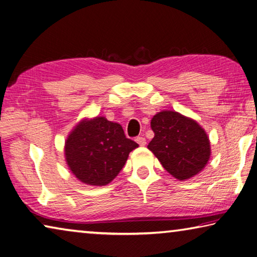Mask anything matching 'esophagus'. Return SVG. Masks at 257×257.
<instances>
[{
    "label": "esophagus",
    "instance_id": "obj_1",
    "mask_svg": "<svg viewBox=\"0 0 257 257\" xmlns=\"http://www.w3.org/2000/svg\"><path fill=\"white\" fill-rule=\"evenodd\" d=\"M136 142L139 146H145L146 145V139L144 137H137Z\"/></svg>",
    "mask_w": 257,
    "mask_h": 257
}]
</instances>
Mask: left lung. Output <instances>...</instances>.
I'll return each instance as SVG.
<instances>
[{
  "label": "left lung",
  "instance_id": "left-lung-1",
  "mask_svg": "<svg viewBox=\"0 0 257 257\" xmlns=\"http://www.w3.org/2000/svg\"><path fill=\"white\" fill-rule=\"evenodd\" d=\"M154 138L147 146L162 167L178 180L198 175L211 158V143L196 120L177 111L158 112L151 120Z\"/></svg>",
  "mask_w": 257,
  "mask_h": 257
}]
</instances>
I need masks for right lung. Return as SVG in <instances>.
Masks as SVG:
<instances>
[{
	"label": "right lung",
	"instance_id": "obj_1",
	"mask_svg": "<svg viewBox=\"0 0 257 257\" xmlns=\"http://www.w3.org/2000/svg\"><path fill=\"white\" fill-rule=\"evenodd\" d=\"M138 144L125 138L118 122L105 116L84 118L68 135L64 158L69 170L82 184L105 186L114 179Z\"/></svg>",
	"mask_w": 257,
	"mask_h": 257
}]
</instances>
